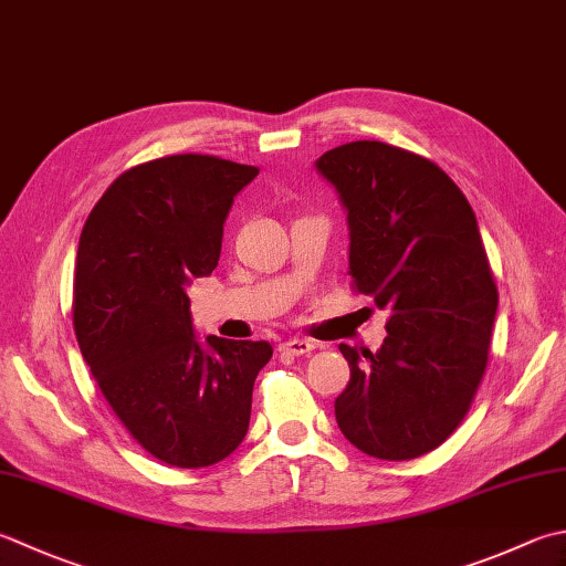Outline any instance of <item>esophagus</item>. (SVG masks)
<instances>
[{
    "instance_id": "34e87169",
    "label": "esophagus",
    "mask_w": 566,
    "mask_h": 566,
    "mask_svg": "<svg viewBox=\"0 0 566 566\" xmlns=\"http://www.w3.org/2000/svg\"><path fill=\"white\" fill-rule=\"evenodd\" d=\"M282 348L290 353V356H306V353H312V350H316L318 346L314 340H306V338H292V340H286V343H282Z\"/></svg>"
}]
</instances>
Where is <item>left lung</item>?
<instances>
[{
    "instance_id": "1",
    "label": "left lung",
    "mask_w": 566,
    "mask_h": 566,
    "mask_svg": "<svg viewBox=\"0 0 566 566\" xmlns=\"http://www.w3.org/2000/svg\"><path fill=\"white\" fill-rule=\"evenodd\" d=\"M348 223V274L387 312L378 353L340 343L350 380L336 422L385 461L437 449L467 417L489 363L497 290L467 196L429 159L350 142L314 161Z\"/></svg>"
}]
</instances>
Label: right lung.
<instances>
[{"label": "right lung", "instance_id": "add662e5", "mask_svg": "<svg viewBox=\"0 0 566 566\" xmlns=\"http://www.w3.org/2000/svg\"><path fill=\"white\" fill-rule=\"evenodd\" d=\"M258 166L176 154L119 176L75 260L77 346L119 422L179 469L223 461L248 434L268 340L198 338L188 286L218 268L223 226Z\"/></svg>", "mask_w": 566, "mask_h": 566}]
</instances>
